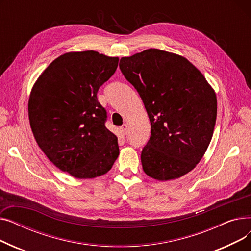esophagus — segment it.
<instances>
[{
	"label": "esophagus",
	"instance_id": "34e87169",
	"mask_svg": "<svg viewBox=\"0 0 251 251\" xmlns=\"http://www.w3.org/2000/svg\"><path fill=\"white\" fill-rule=\"evenodd\" d=\"M127 130H128V125L127 124H123L121 127H120V132L125 135L127 133Z\"/></svg>",
	"mask_w": 251,
	"mask_h": 251
}]
</instances>
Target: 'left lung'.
Segmentation results:
<instances>
[{"mask_svg": "<svg viewBox=\"0 0 251 251\" xmlns=\"http://www.w3.org/2000/svg\"><path fill=\"white\" fill-rule=\"evenodd\" d=\"M123 75L148 112L151 138L141 151L148 176L169 181L193 170L212 140L217 96L203 74L186 58L157 49L123 57Z\"/></svg>", "mask_w": 251, "mask_h": 251, "instance_id": "1", "label": "left lung"}]
</instances>
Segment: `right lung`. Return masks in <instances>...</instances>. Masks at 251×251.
I'll return each instance as SVG.
<instances>
[{
    "label": "right lung",
    "instance_id": "1",
    "mask_svg": "<svg viewBox=\"0 0 251 251\" xmlns=\"http://www.w3.org/2000/svg\"><path fill=\"white\" fill-rule=\"evenodd\" d=\"M118 57L70 51L52 61L33 84L28 117L48 159L78 179L108 173L119 155L118 138L104 126L99 88L115 73Z\"/></svg>",
    "mask_w": 251,
    "mask_h": 251
}]
</instances>
